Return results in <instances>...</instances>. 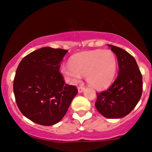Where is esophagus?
<instances>
[{
  "instance_id": "1",
  "label": "esophagus",
  "mask_w": 152,
  "mask_h": 152,
  "mask_svg": "<svg viewBox=\"0 0 152 152\" xmlns=\"http://www.w3.org/2000/svg\"><path fill=\"white\" fill-rule=\"evenodd\" d=\"M84 89H85L84 86H78V91L79 92V93H81V92L83 91Z\"/></svg>"
}]
</instances>
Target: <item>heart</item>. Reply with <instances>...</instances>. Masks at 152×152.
<instances>
[{"instance_id":"b5f03b06","label":"heart","mask_w":152,"mask_h":152,"mask_svg":"<svg viewBox=\"0 0 152 152\" xmlns=\"http://www.w3.org/2000/svg\"><path fill=\"white\" fill-rule=\"evenodd\" d=\"M116 70L117 59L112 50H94L75 54L69 65L62 66L61 72L71 84L77 83L81 75H85L90 86L104 89L112 83Z\"/></svg>"}]
</instances>
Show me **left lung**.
<instances>
[{"label": "left lung", "instance_id": "obj_1", "mask_svg": "<svg viewBox=\"0 0 152 152\" xmlns=\"http://www.w3.org/2000/svg\"><path fill=\"white\" fill-rule=\"evenodd\" d=\"M117 56V78L108 89L96 93L95 106L104 117H124L140 100L143 90L142 76L135 58L119 47L109 45Z\"/></svg>", "mask_w": 152, "mask_h": 152}]
</instances>
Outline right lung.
Listing matches in <instances>:
<instances>
[{"label": "right lung", "instance_id": "obj_1", "mask_svg": "<svg viewBox=\"0 0 152 152\" xmlns=\"http://www.w3.org/2000/svg\"><path fill=\"white\" fill-rule=\"evenodd\" d=\"M67 50L44 47L31 52L20 62L13 80L19 110L31 121L51 126L62 119L78 93L65 83L59 69Z\"/></svg>", "mask_w": 152, "mask_h": 152}]
</instances>
